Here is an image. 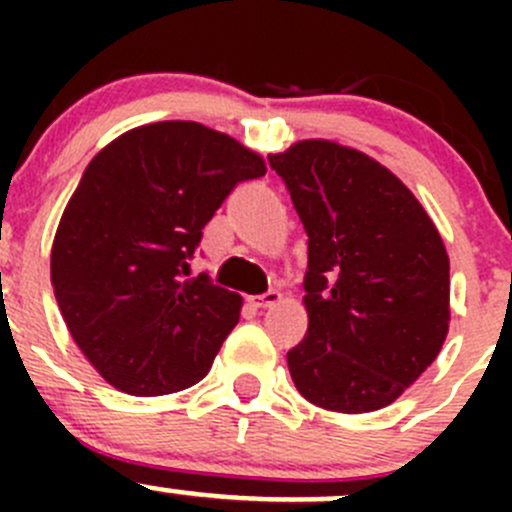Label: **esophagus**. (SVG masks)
Returning a JSON list of instances; mask_svg holds the SVG:
<instances>
[{
  "instance_id": "34e87169",
  "label": "esophagus",
  "mask_w": 512,
  "mask_h": 512,
  "mask_svg": "<svg viewBox=\"0 0 512 512\" xmlns=\"http://www.w3.org/2000/svg\"><path fill=\"white\" fill-rule=\"evenodd\" d=\"M280 299H282V294L277 292V289H270V292L257 294V297H250V302H252V307L267 309V307H275V304L280 302Z\"/></svg>"
}]
</instances>
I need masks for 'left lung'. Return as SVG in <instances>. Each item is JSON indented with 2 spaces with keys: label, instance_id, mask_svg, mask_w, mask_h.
<instances>
[{
  "label": "left lung",
  "instance_id": "left-lung-1",
  "mask_svg": "<svg viewBox=\"0 0 512 512\" xmlns=\"http://www.w3.org/2000/svg\"><path fill=\"white\" fill-rule=\"evenodd\" d=\"M270 165L309 237V327L287 352L294 386L319 409H384L446 342V245L416 195L356 148L312 138Z\"/></svg>",
  "mask_w": 512,
  "mask_h": 512
}]
</instances>
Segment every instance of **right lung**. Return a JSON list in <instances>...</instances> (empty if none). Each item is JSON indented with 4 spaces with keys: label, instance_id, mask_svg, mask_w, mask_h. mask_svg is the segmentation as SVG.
<instances>
[{
    "label": "right lung",
    "instance_id": "1",
    "mask_svg": "<svg viewBox=\"0 0 512 512\" xmlns=\"http://www.w3.org/2000/svg\"><path fill=\"white\" fill-rule=\"evenodd\" d=\"M267 165L195 121L126 131L98 151L51 247L61 317L118 391L160 396L198 384L240 319L242 297L190 277L203 227L242 180Z\"/></svg>",
    "mask_w": 512,
    "mask_h": 512
}]
</instances>
